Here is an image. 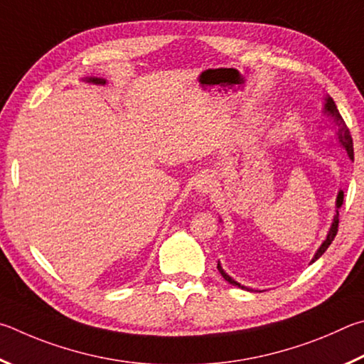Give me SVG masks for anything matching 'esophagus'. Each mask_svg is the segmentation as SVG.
Masks as SVG:
<instances>
[{"label":"esophagus","mask_w":364,"mask_h":364,"mask_svg":"<svg viewBox=\"0 0 364 364\" xmlns=\"http://www.w3.org/2000/svg\"><path fill=\"white\" fill-rule=\"evenodd\" d=\"M196 190L201 196L213 195L215 192V182L213 181L211 176H200L198 182H196Z\"/></svg>","instance_id":"34e87169"}]
</instances>
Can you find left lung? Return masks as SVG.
I'll list each match as a JSON object with an SVG mask.
<instances>
[{
  "label": "left lung",
  "mask_w": 364,
  "mask_h": 364,
  "mask_svg": "<svg viewBox=\"0 0 364 364\" xmlns=\"http://www.w3.org/2000/svg\"><path fill=\"white\" fill-rule=\"evenodd\" d=\"M323 113L334 121V124L337 126V131H336V136H337V137H336V140H337V142H339V145L342 146V149L346 150L348 158L353 159V140H352V136H350L348 127H347L346 123H343V119H342V117H341L339 110H337L334 100L331 99L329 95H326V97H324ZM342 203H343V192H342V190H339V193H337V198H336V214H334V218H333V224H331V227H329V232H328V235H326V238H324V241L320 245V247H318V250H316L315 256L311 257L310 264H314L315 260L320 259V257L323 256V254L326 252L329 245L334 241L336 235H337V227H339V209H341V206H342ZM218 270L220 272V275L224 277L225 282H228L230 284L237 286V288H240V289L254 291L252 288H247V286H243V284H240L238 282H235V279H233L230 275H228V273H227L224 269H222L220 262H218ZM259 292H260V291H259Z\"/></svg>",
  "instance_id": "1"
}]
</instances>
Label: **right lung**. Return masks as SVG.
<instances>
[{"label":"right lung","instance_id":"add662e5","mask_svg":"<svg viewBox=\"0 0 364 364\" xmlns=\"http://www.w3.org/2000/svg\"><path fill=\"white\" fill-rule=\"evenodd\" d=\"M87 82H92V85H107V80L104 78H86Z\"/></svg>","mask_w":364,"mask_h":364}]
</instances>
